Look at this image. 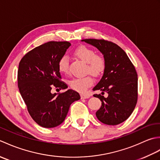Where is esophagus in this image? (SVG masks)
<instances>
[{
    "mask_svg": "<svg viewBox=\"0 0 160 160\" xmlns=\"http://www.w3.org/2000/svg\"><path fill=\"white\" fill-rule=\"evenodd\" d=\"M80 97L82 99H87V98H89L90 96L89 94H86V93H81L80 94Z\"/></svg>",
    "mask_w": 160,
    "mask_h": 160,
    "instance_id": "esophagus-1",
    "label": "esophagus"
}]
</instances>
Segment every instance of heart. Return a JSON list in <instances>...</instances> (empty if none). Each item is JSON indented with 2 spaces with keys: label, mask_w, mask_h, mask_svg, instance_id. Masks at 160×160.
<instances>
[{
  "label": "heart",
  "mask_w": 160,
  "mask_h": 160,
  "mask_svg": "<svg viewBox=\"0 0 160 160\" xmlns=\"http://www.w3.org/2000/svg\"><path fill=\"white\" fill-rule=\"evenodd\" d=\"M74 55L87 63L86 71L95 76H99L106 69L107 60L102 54H96L95 50L89 47L82 45L74 51ZM69 58L63 56L60 58L58 67L60 73L67 74L69 72ZM93 83V80L90 76L83 78H73L69 81L71 89L79 92H84Z\"/></svg>",
  "instance_id": "b5f03b06"
}]
</instances>
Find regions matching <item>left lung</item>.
Here are the masks:
<instances>
[{
    "instance_id": "8db88e82",
    "label": "left lung",
    "mask_w": 160,
    "mask_h": 160,
    "mask_svg": "<svg viewBox=\"0 0 160 160\" xmlns=\"http://www.w3.org/2000/svg\"><path fill=\"white\" fill-rule=\"evenodd\" d=\"M96 47L107 60L106 69L93 90H100L108 97L94 95L102 102L96 117L107 125H117L129 118L138 101V74L124 51L116 44L104 39H84Z\"/></svg>"
}]
</instances>
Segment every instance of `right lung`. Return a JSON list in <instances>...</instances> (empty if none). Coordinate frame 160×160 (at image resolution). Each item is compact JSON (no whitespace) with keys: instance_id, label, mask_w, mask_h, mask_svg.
<instances>
[{"instance_id":"add662e5","label":"right lung","mask_w":160,"mask_h":160,"mask_svg":"<svg viewBox=\"0 0 160 160\" xmlns=\"http://www.w3.org/2000/svg\"><path fill=\"white\" fill-rule=\"evenodd\" d=\"M71 46L67 41H50L27 53L19 62L18 86L29 115L40 127L53 128L62 124L70 105L80 99L72 89L52 94L51 90L65 89L58 67L60 58Z\"/></svg>"}]
</instances>
